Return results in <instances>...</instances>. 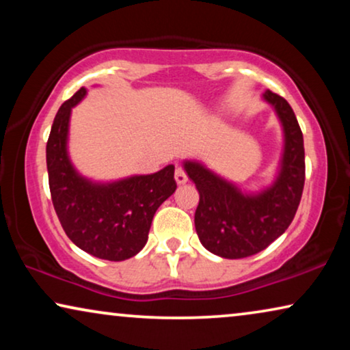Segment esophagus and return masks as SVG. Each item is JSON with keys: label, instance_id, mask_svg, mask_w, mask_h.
Listing matches in <instances>:
<instances>
[{"label": "esophagus", "instance_id": "esophagus-1", "mask_svg": "<svg viewBox=\"0 0 350 350\" xmlns=\"http://www.w3.org/2000/svg\"><path fill=\"white\" fill-rule=\"evenodd\" d=\"M175 181L178 185H185L186 181H188V175H186L185 169H181V167H176V170H175Z\"/></svg>", "mask_w": 350, "mask_h": 350}]
</instances>
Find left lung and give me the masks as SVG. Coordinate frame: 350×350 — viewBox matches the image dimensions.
<instances>
[{
    "label": "left lung",
    "instance_id": "left-lung-1",
    "mask_svg": "<svg viewBox=\"0 0 350 350\" xmlns=\"http://www.w3.org/2000/svg\"><path fill=\"white\" fill-rule=\"evenodd\" d=\"M285 132L282 169L274 186L258 196H245L198 162L185 170L199 191L194 224L199 241L215 255L239 260L269 247L293 221L303 196L306 164L303 132L288 102L266 90Z\"/></svg>",
    "mask_w": 350,
    "mask_h": 350
}]
</instances>
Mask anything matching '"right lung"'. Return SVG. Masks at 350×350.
Masks as SVG:
<instances>
[{"label": "right lung", "instance_id": "right-lung-1", "mask_svg": "<svg viewBox=\"0 0 350 350\" xmlns=\"http://www.w3.org/2000/svg\"><path fill=\"white\" fill-rule=\"evenodd\" d=\"M84 95L81 88L66 100L52 124L46 146L52 204L75 245L102 260L124 261L145 247L156 210L175 193V167L109 185L79 176L66 154V133L71 108Z\"/></svg>", "mask_w": 350, "mask_h": 350}]
</instances>
